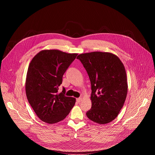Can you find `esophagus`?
I'll return each instance as SVG.
<instances>
[{
  "instance_id": "1",
  "label": "esophagus",
  "mask_w": 155,
  "mask_h": 155,
  "mask_svg": "<svg viewBox=\"0 0 155 155\" xmlns=\"http://www.w3.org/2000/svg\"><path fill=\"white\" fill-rule=\"evenodd\" d=\"M81 101H82V98H81V97H79V98H77V102H80Z\"/></svg>"
}]
</instances>
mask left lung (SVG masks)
Listing matches in <instances>:
<instances>
[{
	"label": "left lung",
	"instance_id": "left-lung-1",
	"mask_svg": "<svg viewBox=\"0 0 155 155\" xmlns=\"http://www.w3.org/2000/svg\"><path fill=\"white\" fill-rule=\"evenodd\" d=\"M91 84V108L87 117L105 124L117 117L125 102L127 82L124 66L120 58L108 52L94 51L79 54Z\"/></svg>",
	"mask_w": 155,
	"mask_h": 155
}]
</instances>
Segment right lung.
Listing matches in <instances>:
<instances>
[{"instance_id": "right-lung-1", "label": "right lung", "mask_w": 155, "mask_h": 155, "mask_svg": "<svg viewBox=\"0 0 155 155\" xmlns=\"http://www.w3.org/2000/svg\"><path fill=\"white\" fill-rule=\"evenodd\" d=\"M77 53L58 50H44L31 60L27 72L25 89L29 103L42 121L54 124L63 120L74 106L76 99L58 93L62 76Z\"/></svg>"}]
</instances>
